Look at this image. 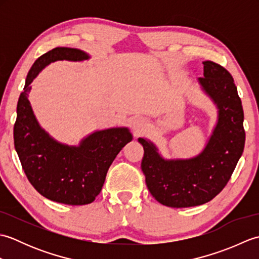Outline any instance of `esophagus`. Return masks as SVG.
Masks as SVG:
<instances>
[{
	"mask_svg": "<svg viewBox=\"0 0 259 259\" xmlns=\"http://www.w3.org/2000/svg\"><path fill=\"white\" fill-rule=\"evenodd\" d=\"M145 124H146V121H145V119H144V118H141V117L135 118V119H134V121H133V125H134V128H135V129H137V130H140V129L144 128V125H145Z\"/></svg>",
	"mask_w": 259,
	"mask_h": 259,
	"instance_id": "1",
	"label": "esophagus"
}]
</instances>
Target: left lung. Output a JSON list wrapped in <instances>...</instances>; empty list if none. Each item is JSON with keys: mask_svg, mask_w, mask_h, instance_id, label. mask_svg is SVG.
<instances>
[{"mask_svg": "<svg viewBox=\"0 0 259 259\" xmlns=\"http://www.w3.org/2000/svg\"><path fill=\"white\" fill-rule=\"evenodd\" d=\"M202 91L218 109V119L206 147L189 159H164L151 141L144 147L142 172L150 194L172 208L199 206L210 201L227 185L245 146L244 111L232 74L222 65L203 61Z\"/></svg>", "mask_w": 259, "mask_h": 259, "instance_id": "8db88e82", "label": "left lung"}]
</instances>
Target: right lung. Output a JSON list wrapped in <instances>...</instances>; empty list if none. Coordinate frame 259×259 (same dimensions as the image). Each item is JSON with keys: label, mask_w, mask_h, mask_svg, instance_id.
<instances>
[{"label": "right lung", "mask_w": 259, "mask_h": 259, "mask_svg": "<svg viewBox=\"0 0 259 259\" xmlns=\"http://www.w3.org/2000/svg\"><path fill=\"white\" fill-rule=\"evenodd\" d=\"M89 58V54L72 48L52 49L38 58L26 75L14 124V147L31 185L48 199L72 206L88 205L96 199L109 167L133 140V135L125 126H119L95 131L79 146L63 145L41 128L27 97L32 81L48 64Z\"/></svg>", "instance_id": "1"}]
</instances>
